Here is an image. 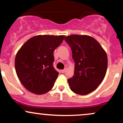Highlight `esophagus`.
<instances>
[{"label":"esophagus","mask_w":123,"mask_h":123,"mask_svg":"<svg viewBox=\"0 0 123 123\" xmlns=\"http://www.w3.org/2000/svg\"><path fill=\"white\" fill-rule=\"evenodd\" d=\"M65 72V69H63V70H61V73H64Z\"/></svg>","instance_id":"1"}]
</instances>
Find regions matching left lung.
<instances>
[{
  "instance_id": "obj_1",
  "label": "left lung",
  "mask_w": 123,
  "mask_h": 123,
  "mask_svg": "<svg viewBox=\"0 0 123 123\" xmlns=\"http://www.w3.org/2000/svg\"><path fill=\"white\" fill-rule=\"evenodd\" d=\"M69 45L74 62L73 77L68 79L70 88L79 95H87L97 89L105 77L108 57L100 44L87 35L65 37Z\"/></svg>"
}]
</instances>
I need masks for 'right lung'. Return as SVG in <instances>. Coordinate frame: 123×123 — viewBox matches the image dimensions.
<instances>
[{
  "instance_id": "right-lung-1",
  "label": "right lung",
  "mask_w": 123,
  "mask_h": 123,
  "mask_svg": "<svg viewBox=\"0 0 123 123\" xmlns=\"http://www.w3.org/2000/svg\"><path fill=\"white\" fill-rule=\"evenodd\" d=\"M64 37L38 35L29 39L18 51L15 59V70L28 91L41 95L53 88L59 74L53 66V53Z\"/></svg>"
}]
</instances>
